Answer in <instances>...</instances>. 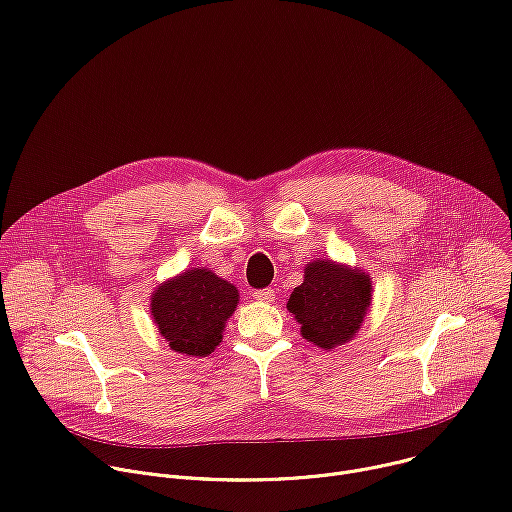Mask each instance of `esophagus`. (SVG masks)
I'll use <instances>...</instances> for the list:
<instances>
[{"mask_svg":"<svg viewBox=\"0 0 512 512\" xmlns=\"http://www.w3.org/2000/svg\"><path fill=\"white\" fill-rule=\"evenodd\" d=\"M253 298L259 300V302H273L275 298V292L271 288H265V290H255L253 292Z\"/></svg>","mask_w":512,"mask_h":512,"instance_id":"esophagus-1","label":"esophagus"}]
</instances>
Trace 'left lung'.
Here are the masks:
<instances>
[{"mask_svg":"<svg viewBox=\"0 0 512 512\" xmlns=\"http://www.w3.org/2000/svg\"><path fill=\"white\" fill-rule=\"evenodd\" d=\"M371 277L361 267L314 259L306 263L304 282L288 298V310L300 324V335L331 351L355 339L371 308Z\"/></svg>","mask_w":512,"mask_h":512,"instance_id":"left-lung-1","label":"left lung"}]
</instances>
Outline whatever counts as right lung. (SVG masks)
<instances>
[{"label":"right lung","mask_w":512,"mask_h":512,"mask_svg":"<svg viewBox=\"0 0 512 512\" xmlns=\"http://www.w3.org/2000/svg\"><path fill=\"white\" fill-rule=\"evenodd\" d=\"M239 290L208 267H190L151 294V318L171 351L206 357L222 341Z\"/></svg>","instance_id":"right-lung-1"}]
</instances>
